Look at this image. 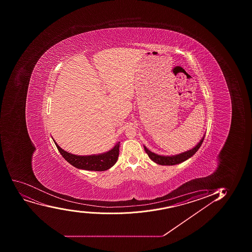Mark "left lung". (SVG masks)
Here are the masks:
<instances>
[{
	"label": "left lung",
	"mask_w": 252,
	"mask_h": 252,
	"mask_svg": "<svg viewBox=\"0 0 252 252\" xmlns=\"http://www.w3.org/2000/svg\"><path fill=\"white\" fill-rule=\"evenodd\" d=\"M204 136H205V135L203 136L200 141L194 148H192L191 150H187L186 152L181 153L179 155H172V156L158 155L157 154L151 152L150 150H148L147 148L145 147V145H144V148H145V152L149 155V157L150 158V159L156 162L158 164L167 165V166L179 164L181 162H184L186 160L192 157L198 151L199 147L201 146Z\"/></svg>",
	"instance_id": "1"
}]
</instances>
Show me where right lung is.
Returning <instances> with one entry per match:
<instances>
[{"label":"right lung","mask_w":252,"mask_h":252,"mask_svg":"<svg viewBox=\"0 0 252 252\" xmlns=\"http://www.w3.org/2000/svg\"><path fill=\"white\" fill-rule=\"evenodd\" d=\"M56 146L59 150L61 155L70 164L79 169L88 170V171H106L109 169L117 162L118 155H119L120 142L117 143L112 150L107 152L102 153L99 155H75L66 152L63 150L57 144L55 140Z\"/></svg>","instance_id":"1"}]
</instances>
